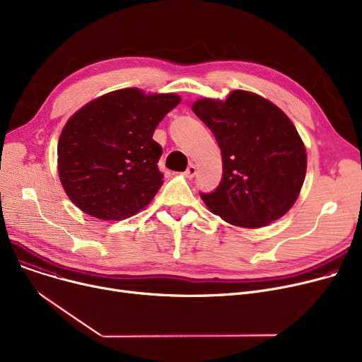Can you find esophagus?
Segmentation results:
<instances>
[{
	"mask_svg": "<svg viewBox=\"0 0 362 362\" xmlns=\"http://www.w3.org/2000/svg\"><path fill=\"white\" fill-rule=\"evenodd\" d=\"M195 175H197V167H195V164H189V165L186 167V170H185L183 176H185L186 179H192Z\"/></svg>",
	"mask_w": 362,
	"mask_h": 362,
	"instance_id": "1",
	"label": "esophagus"
}]
</instances>
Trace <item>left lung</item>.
Returning a JSON list of instances; mask_svg holds the SVG:
<instances>
[{
  "label": "left lung",
  "mask_w": 362,
  "mask_h": 362,
  "mask_svg": "<svg viewBox=\"0 0 362 362\" xmlns=\"http://www.w3.org/2000/svg\"><path fill=\"white\" fill-rule=\"evenodd\" d=\"M192 110L221 151L223 179L214 192L201 194L208 210L245 229L286 214L307 173L305 145L286 114L261 95L240 89L226 100H197Z\"/></svg>",
  "instance_id": "1"
}]
</instances>
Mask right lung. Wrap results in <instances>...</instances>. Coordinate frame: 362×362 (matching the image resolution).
I'll return each mask as SVG.
<instances>
[{
  "label": "right lung",
  "instance_id": "add662e5",
  "mask_svg": "<svg viewBox=\"0 0 362 362\" xmlns=\"http://www.w3.org/2000/svg\"><path fill=\"white\" fill-rule=\"evenodd\" d=\"M182 98L138 88L108 92L76 111L57 146V168L69 199L100 220L135 216L163 185L154 130Z\"/></svg>",
  "mask_w": 362,
  "mask_h": 362
}]
</instances>
